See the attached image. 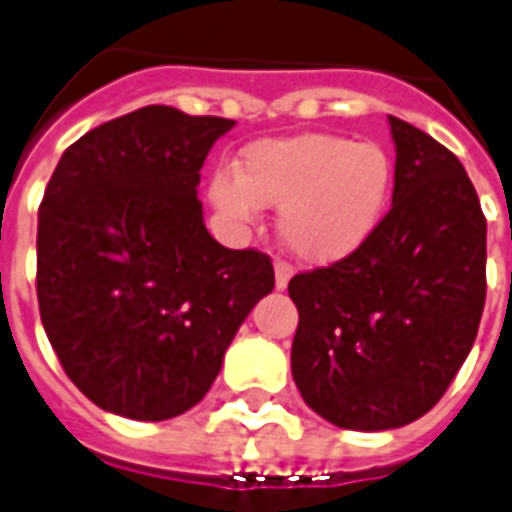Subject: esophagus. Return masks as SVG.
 I'll list each match as a JSON object with an SVG mask.
<instances>
[{"label": "esophagus", "instance_id": "34e87169", "mask_svg": "<svg viewBox=\"0 0 512 512\" xmlns=\"http://www.w3.org/2000/svg\"><path fill=\"white\" fill-rule=\"evenodd\" d=\"M292 279V265L287 260H276V289H287Z\"/></svg>", "mask_w": 512, "mask_h": 512}]
</instances>
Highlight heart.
<instances>
[{
  "label": "heart",
  "mask_w": 512,
  "mask_h": 512,
  "mask_svg": "<svg viewBox=\"0 0 512 512\" xmlns=\"http://www.w3.org/2000/svg\"><path fill=\"white\" fill-rule=\"evenodd\" d=\"M396 164L374 140L297 135L244 151L239 175L220 170L209 196L228 220L249 225L260 207H281V239L300 260L337 263L369 241L393 196Z\"/></svg>",
  "instance_id": "1"
}]
</instances>
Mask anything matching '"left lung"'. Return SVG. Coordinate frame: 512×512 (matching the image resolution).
<instances>
[{"label":"left lung","instance_id":"8db88e82","mask_svg":"<svg viewBox=\"0 0 512 512\" xmlns=\"http://www.w3.org/2000/svg\"><path fill=\"white\" fill-rule=\"evenodd\" d=\"M393 204L364 247L292 276V377L337 428L390 430L430 412L478 335L486 217L460 159L388 116Z\"/></svg>","mask_w":512,"mask_h":512}]
</instances>
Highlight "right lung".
Masks as SVG:
<instances>
[{"instance_id": "1", "label": "right lung", "mask_w": 512, "mask_h": 512, "mask_svg": "<svg viewBox=\"0 0 512 512\" xmlns=\"http://www.w3.org/2000/svg\"><path fill=\"white\" fill-rule=\"evenodd\" d=\"M233 119L146 106L60 156L36 231L44 332L106 412L159 422L212 388L241 321L273 289L271 257L209 236L201 164Z\"/></svg>"}]
</instances>
